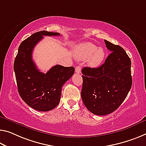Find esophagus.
Wrapping results in <instances>:
<instances>
[{"mask_svg": "<svg viewBox=\"0 0 146 146\" xmlns=\"http://www.w3.org/2000/svg\"><path fill=\"white\" fill-rule=\"evenodd\" d=\"M75 71H76V72L78 73V74L81 73V66L80 65L76 66V68H75Z\"/></svg>", "mask_w": 146, "mask_h": 146, "instance_id": "esophagus-1", "label": "esophagus"}]
</instances>
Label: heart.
Returning a JSON list of instances; mask_svg holds the SVG:
<instances>
[{
    "mask_svg": "<svg viewBox=\"0 0 146 146\" xmlns=\"http://www.w3.org/2000/svg\"><path fill=\"white\" fill-rule=\"evenodd\" d=\"M76 57L78 59H89V64L92 67H97L102 63L105 57V51L102 48H98L95 44L86 42L77 46Z\"/></svg>",
    "mask_w": 146,
    "mask_h": 146,
    "instance_id": "1",
    "label": "heart"
}]
</instances>
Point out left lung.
Instances as JSON below:
<instances>
[{"mask_svg": "<svg viewBox=\"0 0 146 146\" xmlns=\"http://www.w3.org/2000/svg\"><path fill=\"white\" fill-rule=\"evenodd\" d=\"M111 51L98 68L84 67L81 96L87 109L95 115H104L117 110L131 90V61L124 49L104 40Z\"/></svg>", "mask_w": 146, "mask_h": 146, "instance_id": "8db88e82", "label": "left lung"}]
</instances>
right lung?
I'll return each mask as SVG.
<instances>
[{"label":"right lung","instance_id":"obj_1","mask_svg":"<svg viewBox=\"0 0 146 146\" xmlns=\"http://www.w3.org/2000/svg\"><path fill=\"white\" fill-rule=\"evenodd\" d=\"M43 36H60L58 33L42 31L23 40L18 48L13 70L20 96L36 110L47 111L59 104L62 87L74 74L73 66L55 65L44 74L38 70L32 59L33 49Z\"/></svg>","mask_w":146,"mask_h":146}]
</instances>
